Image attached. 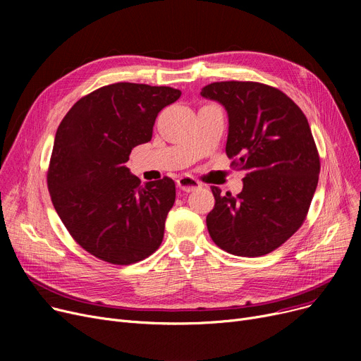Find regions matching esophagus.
Masks as SVG:
<instances>
[{"label": "esophagus", "instance_id": "34e87169", "mask_svg": "<svg viewBox=\"0 0 361 361\" xmlns=\"http://www.w3.org/2000/svg\"><path fill=\"white\" fill-rule=\"evenodd\" d=\"M177 185L181 188L183 192H185V193L195 192V190H197V188L202 187V184H200L197 180H195L193 177H190V176L180 177V178L177 180Z\"/></svg>", "mask_w": 361, "mask_h": 361}]
</instances>
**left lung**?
<instances>
[{
  "mask_svg": "<svg viewBox=\"0 0 361 361\" xmlns=\"http://www.w3.org/2000/svg\"><path fill=\"white\" fill-rule=\"evenodd\" d=\"M200 94L228 114L226 155L245 171L237 196L211 187L207 231L231 255H268L305 222L316 192L320 162L307 118L286 93L256 82H215Z\"/></svg>",
  "mask_w": 361,
  "mask_h": 361,
  "instance_id": "left-lung-1",
  "label": "left lung"
}]
</instances>
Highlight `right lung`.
Wrapping results in <instances>:
<instances>
[{"label":"right lung","mask_w":361,"mask_h":361,"mask_svg":"<svg viewBox=\"0 0 361 361\" xmlns=\"http://www.w3.org/2000/svg\"><path fill=\"white\" fill-rule=\"evenodd\" d=\"M180 94L168 86L108 85L75 102L56 130L51 200L71 237L94 257L130 264L161 245L176 184L164 177L140 185L126 162Z\"/></svg>","instance_id":"obj_1"}]
</instances>
